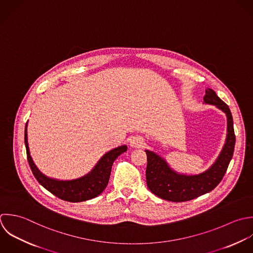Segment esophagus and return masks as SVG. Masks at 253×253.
<instances>
[{
	"mask_svg": "<svg viewBox=\"0 0 253 253\" xmlns=\"http://www.w3.org/2000/svg\"><path fill=\"white\" fill-rule=\"evenodd\" d=\"M145 144V141L142 137L140 136H134L130 139V146L132 148H141Z\"/></svg>",
	"mask_w": 253,
	"mask_h": 253,
	"instance_id": "34e87169",
	"label": "esophagus"
}]
</instances>
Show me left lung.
<instances>
[{"label":"left lung","instance_id":"8db88e82","mask_svg":"<svg viewBox=\"0 0 253 253\" xmlns=\"http://www.w3.org/2000/svg\"><path fill=\"white\" fill-rule=\"evenodd\" d=\"M204 103L215 105L227 116V138L225 145L215 163L198 174H184L172 169L167 161L155 152L146 150L147 185L158 197L171 201L183 202L197 198L212 191L223 179L233 158L236 136L234 121L229 106L212 88L206 89Z\"/></svg>","mask_w":253,"mask_h":253}]
</instances>
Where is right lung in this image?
I'll list each match as a JSON object with an SVG mask.
<instances>
[{
    "label": "right lung",
    "instance_id": "right-lung-1",
    "mask_svg": "<svg viewBox=\"0 0 253 253\" xmlns=\"http://www.w3.org/2000/svg\"><path fill=\"white\" fill-rule=\"evenodd\" d=\"M24 144L29 167L37 181L53 195L69 202H83L101 194L108 184L114 161L127 151L126 145L110 150L101 157L93 169L85 175L72 180H59L46 176L34 165L27 142V122L24 130Z\"/></svg>",
    "mask_w": 253,
    "mask_h": 253
}]
</instances>
